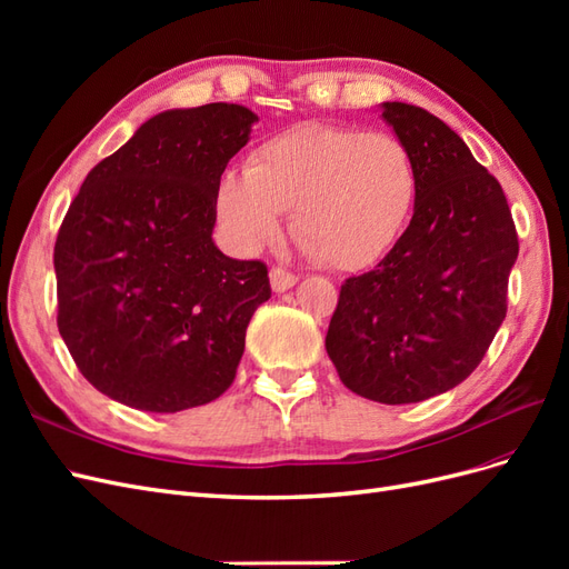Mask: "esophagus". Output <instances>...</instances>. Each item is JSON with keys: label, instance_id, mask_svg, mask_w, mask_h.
<instances>
[{"label": "esophagus", "instance_id": "1", "mask_svg": "<svg viewBox=\"0 0 569 569\" xmlns=\"http://www.w3.org/2000/svg\"><path fill=\"white\" fill-rule=\"evenodd\" d=\"M297 282H299V274L289 272V270L280 268V266H274V268L270 270V284H272L274 291H287V289L295 287Z\"/></svg>", "mask_w": 569, "mask_h": 569}]
</instances>
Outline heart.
<instances>
[{"mask_svg":"<svg viewBox=\"0 0 569 569\" xmlns=\"http://www.w3.org/2000/svg\"><path fill=\"white\" fill-rule=\"evenodd\" d=\"M416 199V161L396 134L301 123L222 176L216 213L234 247L256 251L291 209V232L318 263L360 270L399 242Z\"/></svg>","mask_w":569,"mask_h":569,"instance_id":"heart-1","label":"heart"}]
</instances>
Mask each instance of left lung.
<instances>
[{
  "label": "left lung",
  "instance_id": "1",
  "mask_svg": "<svg viewBox=\"0 0 569 569\" xmlns=\"http://www.w3.org/2000/svg\"><path fill=\"white\" fill-rule=\"evenodd\" d=\"M382 118L416 161V209L375 270L341 284L325 349L343 387L399 406L481 363L520 244L501 184L443 120L403 101H385Z\"/></svg>",
  "mask_w": 569,
  "mask_h": 569
}]
</instances>
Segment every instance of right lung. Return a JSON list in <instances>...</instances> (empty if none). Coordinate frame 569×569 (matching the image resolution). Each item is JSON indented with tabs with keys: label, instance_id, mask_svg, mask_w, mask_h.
<instances>
[{
	"label": "right lung",
	"instance_id": "obj_1",
	"mask_svg": "<svg viewBox=\"0 0 569 569\" xmlns=\"http://www.w3.org/2000/svg\"><path fill=\"white\" fill-rule=\"evenodd\" d=\"M256 120L222 101L153 116L68 206L54 244L57 325L109 399L178 412L234 382L270 280L263 261H234L211 234L220 176Z\"/></svg>",
	"mask_w": 569,
	"mask_h": 569
}]
</instances>
